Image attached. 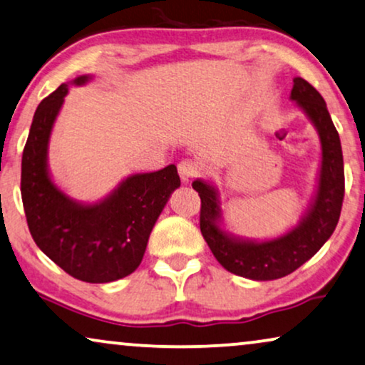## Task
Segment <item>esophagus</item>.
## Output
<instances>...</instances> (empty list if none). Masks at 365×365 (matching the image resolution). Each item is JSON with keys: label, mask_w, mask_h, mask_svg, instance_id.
I'll return each instance as SVG.
<instances>
[{"label": "esophagus", "mask_w": 365, "mask_h": 365, "mask_svg": "<svg viewBox=\"0 0 365 365\" xmlns=\"http://www.w3.org/2000/svg\"><path fill=\"white\" fill-rule=\"evenodd\" d=\"M178 171L179 176L182 179V182H189L192 178L197 176L201 169H199L197 163L192 161V159H182V161L178 164Z\"/></svg>", "instance_id": "esophagus-1"}]
</instances>
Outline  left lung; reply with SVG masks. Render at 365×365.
Segmentation results:
<instances>
[{"label": "left lung", "instance_id": "8db88e82", "mask_svg": "<svg viewBox=\"0 0 365 365\" xmlns=\"http://www.w3.org/2000/svg\"><path fill=\"white\" fill-rule=\"evenodd\" d=\"M291 99L311 118L322 144V166L316 201L296 229L266 242L229 237L217 226V219L221 217L217 192L206 182H192V187L201 197L199 227L214 257L229 272L254 281H272L301 267L332 236L341 217L346 192L342 148L326 101L317 89L302 78H294Z\"/></svg>", "mask_w": 365, "mask_h": 365}]
</instances>
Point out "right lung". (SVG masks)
Segmentation results:
<instances>
[{"instance_id":"add662e5","label":"right lung","mask_w":365,"mask_h":365,"mask_svg":"<svg viewBox=\"0 0 365 365\" xmlns=\"http://www.w3.org/2000/svg\"><path fill=\"white\" fill-rule=\"evenodd\" d=\"M88 78L74 79V84ZM68 84L44 98L34 113L21 159V199L36 246L64 272L84 282L118 281L138 269L154 222L174 189L178 169L134 174L103 202L81 206L54 186L46 168L49 133Z\"/></svg>"}]
</instances>
